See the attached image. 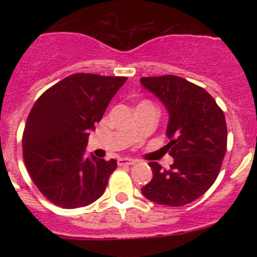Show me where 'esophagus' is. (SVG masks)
I'll use <instances>...</instances> for the list:
<instances>
[{"mask_svg":"<svg viewBox=\"0 0 257 257\" xmlns=\"http://www.w3.org/2000/svg\"><path fill=\"white\" fill-rule=\"evenodd\" d=\"M133 164H136V160L129 159V158H120V159H118L119 167H123V165H133Z\"/></svg>","mask_w":257,"mask_h":257,"instance_id":"esophagus-1","label":"esophagus"}]
</instances>
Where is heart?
Segmentation results:
<instances>
[{
  "instance_id": "obj_1",
  "label": "heart",
  "mask_w": 257,
  "mask_h": 257,
  "mask_svg": "<svg viewBox=\"0 0 257 257\" xmlns=\"http://www.w3.org/2000/svg\"><path fill=\"white\" fill-rule=\"evenodd\" d=\"M142 103H143V102H142Z\"/></svg>"
}]
</instances>
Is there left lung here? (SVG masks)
I'll return each instance as SVG.
<instances>
[{"label":"left lung","mask_w":257,"mask_h":257,"mask_svg":"<svg viewBox=\"0 0 257 257\" xmlns=\"http://www.w3.org/2000/svg\"><path fill=\"white\" fill-rule=\"evenodd\" d=\"M141 82L168 109L165 148L174 158L169 169L149 163L153 179L142 193L159 205H186L209 190L221 169L227 145L224 112L204 88L181 77H143Z\"/></svg>","instance_id":"left-lung-1"}]
</instances>
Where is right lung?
<instances>
[{"instance_id": "1", "label": "right lung", "mask_w": 257, "mask_h": 257, "mask_svg": "<svg viewBox=\"0 0 257 257\" xmlns=\"http://www.w3.org/2000/svg\"><path fill=\"white\" fill-rule=\"evenodd\" d=\"M125 80L76 73L36 100L23 131V160L35 185L54 205L82 208L104 193L116 160L88 158L85 148L89 131Z\"/></svg>"}]
</instances>
